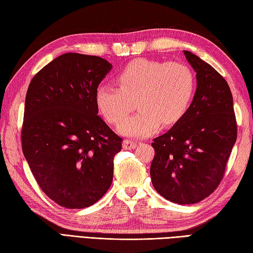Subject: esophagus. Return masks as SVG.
Listing matches in <instances>:
<instances>
[{"mask_svg": "<svg viewBox=\"0 0 253 253\" xmlns=\"http://www.w3.org/2000/svg\"><path fill=\"white\" fill-rule=\"evenodd\" d=\"M136 146H137V142L132 141L131 139H125V140H124V142H123V148L125 150L133 149V148H136Z\"/></svg>", "mask_w": 253, "mask_h": 253, "instance_id": "obj_1", "label": "esophagus"}]
</instances>
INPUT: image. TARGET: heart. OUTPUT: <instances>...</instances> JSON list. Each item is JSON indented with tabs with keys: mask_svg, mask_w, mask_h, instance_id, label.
I'll use <instances>...</instances> for the list:
<instances>
[{
	"mask_svg": "<svg viewBox=\"0 0 253 253\" xmlns=\"http://www.w3.org/2000/svg\"><path fill=\"white\" fill-rule=\"evenodd\" d=\"M116 87L99 84L95 105L104 120L117 125L139 107L136 115L118 127L124 135L146 137L180 122L196 94L192 69L180 62H159L139 58L124 67L115 77ZM136 103H134V101Z\"/></svg>",
	"mask_w": 253,
	"mask_h": 253,
	"instance_id": "1",
	"label": "heart"
}]
</instances>
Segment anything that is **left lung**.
<instances>
[{
  "mask_svg": "<svg viewBox=\"0 0 253 253\" xmlns=\"http://www.w3.org/2000/svg\"><path fill=\"white\" fill-rule=\"evenodd\" d=\"M184 54L197 73L196 94L184 118L153 139L150 175L166 200L193 204L222 181L237 139V122L226 80L191 52Z\"/></svg>",
  "mask_w": 253,
  "mask_h": 253,
  "instance_id": "left-lung-1",
  "label": "left lung"
}]
</instances>
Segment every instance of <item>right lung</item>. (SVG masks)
I'll return each mask as SVG.
<instances>
[{
    "instance_id": "add662e5",
    "label": "right lung",
    "mask_w": 253,
    "mask_h": 253,
    "mask_svg": "<svg viewBox=\"0 0 253 253\" xmlns=\"http://www.w3.org/2000/svg\"><path fill=\"white\" fill-rule=\"evenodd\" d=\"M112 64L65 53L31 79L21 147L38 185L67 209L92 206L109 190L123 139L98 115L94 92Z\"/></svg>"
}]
</instances>
